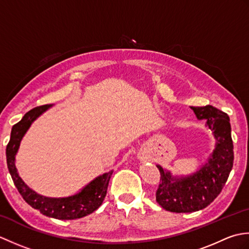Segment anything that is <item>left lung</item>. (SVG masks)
Returning <instances> with one entry per match:
<instances>
[{
    "label": "left lung",
    "instance_id": "obj_1",
    "mask_svg": "<svg viewBox=\"0 0 249 249\" xmlns=\"http://www.w3.org/2000/svg\"><path fill=\"white\" fill-rule=\"evenodd\" d=\"M190 109L198 120H205L206 128L214 136L215 147L204 165L186 176H173L171 171L156 165L160 172L156 201L161 208L173 213L197 212L212 203L223 189L233 166L229 116L210 105Z\"/></svg>",
    "mask_w": 249,
    "mask_h": 249
}]
</instances>
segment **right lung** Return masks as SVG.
I'll return each instance as SVG.
<instances>
[{"mask_svg": "<svg viewBox=\"0 0 249 249\" xmlns=\"http://www.w3.org/2000/svg\"><path fill=\"white\" fill-rule=\"evenodd\" d=\"M52 106L53 105H45L30 110L24 114L20 122L13 126L10 140L6 147L7 167L16 187L25 200V202L30 204L32 208L39 211L45 216L55 219L71 220L81 218L89 214H92L102 205L106 194H107L108 184L113 170L100 174L75 195L68 196V197L53 198L37 194L35 190L30 188L20 178L17 167H16V155L18 153L21 140L23 139L33 122L50 109Z\"/></svg>", "mask_w": 249, "mask_h": 249, "instance_id": "obj_1", "label": "right lung"}]
</instances>
